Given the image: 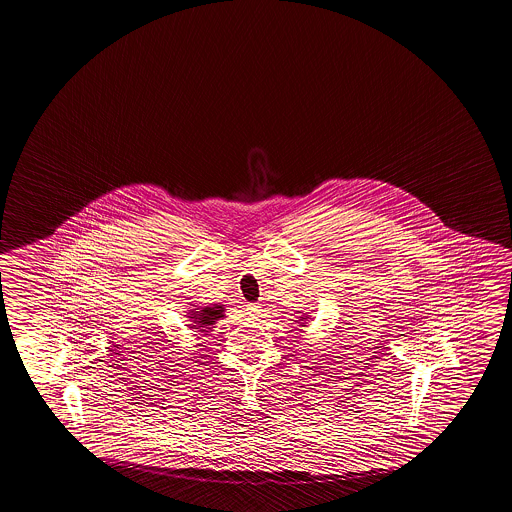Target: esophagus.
I'll return each mask as SVG.
<instances>
[{
	"label": "esophagus",
	"instance_id": "34e87169",
	"mask_svg": "<svg viewBox=\"0 0 512 512\" xmlns=\"http://www.w3.org/2000/svg\"><path fill=\"white\" fill-rule=\"evenodd\" d=\"M246 314H248V316H252V318H255L257 314H260L259 303H248V305H246Z\"/></svg>",
	"mask_w": 512,
	"mask_h": 512
}]
</instances>
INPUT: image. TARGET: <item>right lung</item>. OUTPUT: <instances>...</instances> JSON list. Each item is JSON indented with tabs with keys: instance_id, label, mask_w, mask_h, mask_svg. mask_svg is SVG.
Returning <instances> with one entry per match:
<instances>
[{
	"instance_id": "obj_1",
	"label": "right lung",
	"mask_w": 512,
	"mask_h": 512,
	"mask_svg": "<svg viewBox=\"0 0 512 512\" xmlns=\"http://www.w3.org/2000/svg\"><path fill=\"white\" fill-rule=\"evenodd\" d=\"M194 321V327L207 328L214 325L219 318H223V307L221 305H212V307H205V309L196 312L191 316Z\"/></svg>"
}]
</instances>
